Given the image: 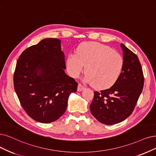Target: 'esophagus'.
<instances>
[{"label": "esophagus", "instance_id": "esophagus-1", "mask_svg": "<svg viewBox=\"0 0 156 156\" xmlns=\"http://www.w3.org/2000/svg\"><path fill=\"white\" fill-rule=\"evenodd\" d=\"M85 88V87H84L83 85H82L81 83H79V84H78V86L77 90H78V92H81V91H82Z\"/></svg>", "mask_w": 156, "mask_h": 156}]
</instances>
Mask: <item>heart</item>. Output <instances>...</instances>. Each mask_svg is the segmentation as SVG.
I'll use <instances>...</instances> for the list:
<instances>
[{"instance_id": "heart-1", "label": "heart", "mask_w": 156, "mask_h": 156, "mask_svg": "<svg viewBox=\"0 0 156 156\" xmlns=\"http://www.w3.org/2000/svg\"><path fill=\"white\" fill-rule=\"evenodd\" d=\"M85 68V80L99 89L111 87L116 82L124 66L123 56L108 46L97 42H84L76 54L69 55L67 69L73 78H78Z\"/></svg>"}]
</instances>
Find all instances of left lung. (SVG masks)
I'll list each match as a JSON object with an SVG mask.
<instances>
[{
  "instance_id": "left-lung-1",
  "label": "left lung",
  "mask_w": 156,
  "mask_h": 156,
  "mask_svg": "<svg viewBox=\"0 0 156 156\" xmlns=\"http://www.w3.org/2000/svg\"><path fill=\"white\" fill-rule=\"evenodd\" d=\"M124 66L119 78L111 88L94 92L90 110L98 122L114 125L123 122L133 112L144 85L138 57L121 44Z\"/></svg>"
}]
</instances>
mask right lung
Wrapping results in <instances>:
<instances>
[{
	"mask_svg": "<svg viewBox=\"0 0 156 156\" xmlns=\"http://www.w3.org/2000/svg\"><path fill=\"white\" fill-rule=\"evenodd\" d=\"M61 41L45 38L22 52L16 62L14 88L26 112L37 122L48 123L65 112L69 96L78 83L65 73Z\"/></svg>",
	"mask_w": 156,
	"mask_h": 156,
	"instance_id": "1",
	"label": "right lung"
}]
</instances>
